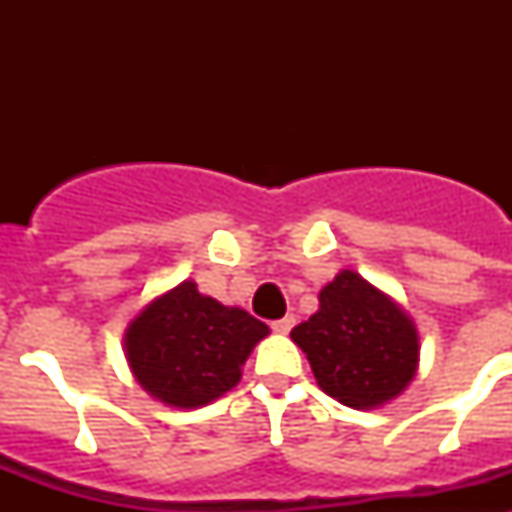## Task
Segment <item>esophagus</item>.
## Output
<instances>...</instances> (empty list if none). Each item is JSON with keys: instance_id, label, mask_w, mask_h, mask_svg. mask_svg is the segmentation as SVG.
<instances>
[{"instance_id": "34e87169", "label": "esophagus", "mask_w": 512, "mask_h": 512, "mask_svg": "<svg viewBox=\"0 0 512 512\" xmlns=\"http://www.w3.org/2000/svg\"><path fill=\"white\" fill-rule=\"evenodd\" d=\"M295 315H284V318H279V320H274V323H271V330H274V333H289V330L295 328Z\"/></svg>"}]
</instances>
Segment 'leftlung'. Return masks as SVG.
<instances>
[{
	"mask_svg": "<svg viewBox=\"0 0 512 512\" xmlns=\"http://www.w3.org/2000/svg\"><path fill=\"white\" fill-rule=\"evenodd\" d=\"M318 387L346 408L372 410L395 400L418 369V330L392 297L343 269L320 289V307L292 328Z\"/></svg>",
	"mask_w": 512,
	"mask_h": 512,
	"instance_id": "obj_1",
	"label": "left lung"
}]
</instances>
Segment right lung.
<instances>
[{"mask_svg":"<svg viewBox=\"0 0 512 512\" xmlns=\"http://www.w3.org/2000/svg\"><path fill=\"white\" fill-rule=\"evenodd\" d=\"M266 323L200 295L192 279L148 302L125 330L130 372L171 408H202L241 382Z\"/></svg>","mask_w":512,"mask_h":512,"instance_id":"1","label":"right lung"}]
</instances>
